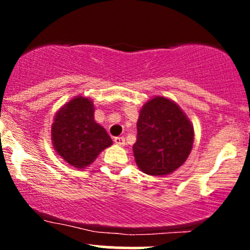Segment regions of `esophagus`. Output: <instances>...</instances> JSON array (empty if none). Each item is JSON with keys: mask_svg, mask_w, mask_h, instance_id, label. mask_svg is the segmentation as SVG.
<instances>
[{"mask_svg": "<svg viewBox=\"0 0 250 250\" xmlns=\"http://www.w3.org/2000/svg\"><path fill=\"white\" fill-rule=\"evenodd\" d=\"M113 143L116 144V145H120V146H125V140L123 137H116L115 139H113Z\"/></svg>", "mask_w": 250, "mask_h": 250, "instance_id": "obj_1", "label": "esophagus"}]
</instances>
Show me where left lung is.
<instances>
[{"label":"left lung","instance_id":"1","mask_svg":"<svg viewBox=\"0 0 250 250\" xmlns=\"http://www.w3.org/2000/svg\"><path fill=\"white\" fill-rule=\"evenodd\" d=\"M133 153L138 168L152 176L172 174L188 160L195 140L193 125L172 99L153 97L140 109Z\"/></svg>","mask_w":250,"mask_h":250}]
</instances>
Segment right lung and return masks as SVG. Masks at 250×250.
<instances>
[{
  "label": "right lung",
  "mask_w": 250,
  "mask_h": 250,
  "mask_svg": "<svg viewBox=\"0 0 250 250\" xmlns=\"http://www.w3.org/2000/svg\"><path fill=\"white\" fill-rule=\"evenodd\" d=\"M50 139L55 152L77 169L89 167L100 152L112 145L110 135L94 120V104L77 95L53 117Z\"/></svg>",
  "instance_id": "1"
}]
</instances>
